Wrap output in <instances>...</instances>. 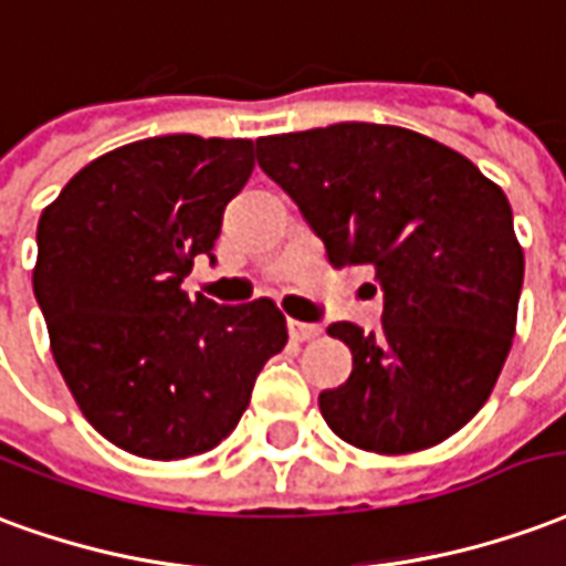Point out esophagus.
I'll return each instance as SVG.
<instances>
[{"instance_id": "esophagus-1", "label": "esophagus", "mask_w": 566, "mask_h": 566, "mask_svg": "<svg viewBox=\"0 0 566 566\" xmlns=\"http://www.w3.org/2000/svg\"><path fill=\"white\" fill-rule=\"evenodd\" d=\"M323 334L319 325L311 323H301V319H289V337L295 340V344H304V340H316Z\"/></svg>"}]
</instances>
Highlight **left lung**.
Listing matches in <instances>:
<instances>
[{
  "instance_id": "8db88e82",
  "label": "left lung",
  "mask_w": 566,
  "mask_h": 566,
  "mask_svg": "<svg viewBox=\"0 0 566 566\" xmlns=\"http://www.w3.org/2000/svg\"><path fill=\"white\" fill-rule=\"evenodd\" d=\"M255 159L325 243L332 268L370 265L382 328L328 334L353 353L319 395L334 434L377 455L452 437L489 401L513 346L525 253L503 189L468 156L379 123L268 135Z\"/></svg>"
}]
</instances>
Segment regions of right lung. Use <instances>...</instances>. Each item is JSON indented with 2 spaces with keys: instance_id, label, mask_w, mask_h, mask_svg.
Listing matches in <instances>:
<instances>
[{
  "instance_id": "1",
  "label": "right lung",
  "mask_w": 566,
  "mask_h": 566,
  "mask_svg": "<svg viewBox=\"0 0 566 566\" xmlns=\"http://www.w3.org/2000/svg\"><path fill=\"white\" fill-rule=\"evenodd\" d=\"M253 165L247 138H144L93 159L41 210L32 289L53 361L86 422L132 455L220 447L286 346L271 298L222 307L180 289Z\"/></svg>"
}]
</instances>
